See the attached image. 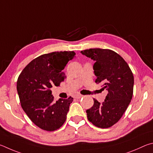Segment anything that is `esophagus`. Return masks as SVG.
Returning a JSON list of instances; mask_svg holds the SVG:
<instances>
[{"instance_id":"34e87169","label":"esophagus","mask_w":153,"mask_h":153,"mask_svg":"<svg viewBox=\"0 0 153 153\" xmlns=\"http://www.w3.org/2000/svg\"><path fill=\"white\" fill-rule=\"evenodd\" d=\"M82 97H83V95H76V96H75V98H76V99H81Z\"/></svg>"}]
</instances>
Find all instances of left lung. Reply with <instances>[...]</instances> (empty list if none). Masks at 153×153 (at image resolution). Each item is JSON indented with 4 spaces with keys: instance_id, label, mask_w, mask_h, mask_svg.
Returning <instances> with one entry per match:
<instances>
[{
    "instance_id": "left-lung-1",
    "label": "left lung",
    "mask_w": 153,
    "mask_h": 153,
    "mask_svg": "<svg viewBox=\"0 0 153 153\" xmlns=\"http://www.w3.org/2000/svg\"><path fill=\"white\" fill-rule=\"evenodd\" d=\"M81 53L95 62V82L108 91L103 103L93 99V107L86 111L87 118L98 128H109L119 121L132 100L133 74L122 56L111 50L93 48Z\"/></svg>"
}]
</instances>
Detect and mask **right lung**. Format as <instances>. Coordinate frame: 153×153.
<instances>
[{
  "mask_svg": "<svg viewBox=\"0 0 153 153\" xmlns=\"http://www.w3.org/2000/svg\"><path fill=\"white\" fill-rule=\"evenodd\" d=\"M72 52H54L38 56L25 66L17 82V90L23 111L37 126L54 131L64 124L73 98L60 99L56 102L50 90L66 79L63 72Z\"/></svg>",
  "mask_w": 153,
  "mask_h": 153,
  "instance_id": "obj_1",
  "label": "right lung"
}]
</instances>
